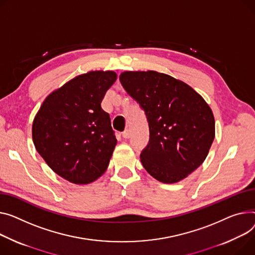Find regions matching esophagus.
<instances>
[{
  "label": "esophagus",
  "mask_w": 255,
  "mask_h": 255,
  "mask_svg": "<svg viewBox=\"0 0 255 255\" xmlns=\"http://www.w3.org/2000/svg\"><path fill=\"white\" fill-rule=\"evenodd\" d=\"M130 135H131L130 129H126V130H124V131L122 132V136H123L124 138H129Z\"/></svg>",
  "instance_id": "34e87169"
}]
</instances>
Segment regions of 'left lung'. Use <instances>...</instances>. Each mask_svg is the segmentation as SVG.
<instances>
[{"mask_svg":"<svg viewBox=\"0 0 255 255\" xmlns=\"http://www.w3.org/2000/svg\"><path fill=\"white\" fill-rule=\"evenodd\" d=\"M120 82L143 110L149 129L140 161L157 180L174 183L204 162L215 136L211 109L192 87L154 71L125 72Z\"/></svg>","mask_w":255,"mask_h":255,"instance_id":"8db88e82","label":"left lung"}]
</instances>
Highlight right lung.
<instances>
[{
	"instance_id": "1",
	"label": "right lung",
	"mask_w": 255,
	"mask_h": 255,
	"mask_svg": "<svg viewBox=\"0 0 255 255\" xmlns=\"http://www.w3.org/2000/svg\"><path fill=\"white\" fill-rule=\"evenodd\" d=\"M114 72L78 76L51 93L32 123V140L52 170L76 184L103 175L117 144L110 115L101 109Z\"/></svg>"
}]
</instances>
